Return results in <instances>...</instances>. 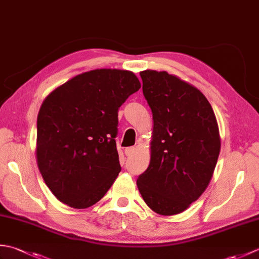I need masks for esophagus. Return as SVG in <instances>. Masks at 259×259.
Listing matches in <instances>:
<instances>
[{"label":"esophagus","instance_id":"obj_1","mask_svg":"<svg viewBox=\"0 0 259 259\" xmlns=\"http://www.w3.org/2000/svg\"><path fill=\"white\" fill-rule=\"evenodd\" d=\"M134 152H135V148L134 147H129V148H126V149L124 150V153H125L126 157H131V156L134 155Z\"/></svg>","mask_w":259,"mask_h":259}]
</instances>
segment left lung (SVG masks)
<instances>
[{"instance_id": "1", "label": "left lung", "mask_w": 259, "mask_h": 259, "mask_svg": "<svg viewBox=\"0 0 259 259\" xmlns=\"http://www.w3.org/2000/svg\"><path fill=\"white\" fill-rule=\"evenodd\" d=\"M152 111L150 163L137 186L145 202L162 216L185 211L210 183L221 152L216 115L206 97L166 71H141Z\"/></svg>"}]
</instances>
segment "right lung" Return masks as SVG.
<instances>
[{
	"label": "right lung",
	"mask_w": 259,
	"mask_h": 259,
	"mask_svg": "<svg viewBox=\"0 0 259 259\" xmlns=\"http://www.w3.org/2000/svg\"><path fill=\"white\" fill-rule=\"evenodd\" d=\"M141 88L128 70L96 69L73 76L43 100L36 161L46 185L75 209L95 205L121 170L115 144L118 109Z\"/></svg>",
	"instance_id": "add662e5"
}]
</instances>
